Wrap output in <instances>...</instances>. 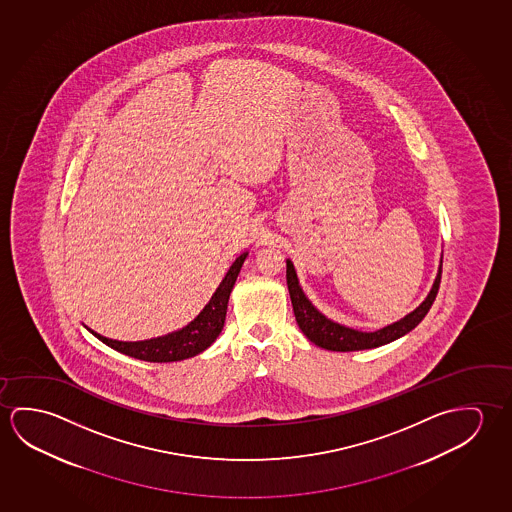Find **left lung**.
<instances>
[{"label": "left lung", "mask_w": 512, "mask_h": 512, "mask_svg": "<svg viewBox=\"0 0 512 512\" xmlns=\"http://www.w3.org/2000/svg\"><path fill=\"white\" fill-rule=\"evenodd\" d=\"M441 268H443V260H441L438 276L434 279V284L430 288L427 299L418 308L411 311L402 320H398L395 324L386 325L375 333L356 331V329H350V327L336 324L333 320L325 318L302 292L301 284H299L295 268H293V263L290 260H286V284H288V292H290V299H292L295 320L301 327L302 333L306 334V338L313 341L318 347H322V349L334 350V352H352V350L381 347V345L398 340L404 334L413 331L414 327L420 324L425 315L429 313L432 302L436 301L439 283H441Z\"/></svg>", "instance_id": "obj_1"}]
</instances>
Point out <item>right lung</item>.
<instances>
[{"label":"right lung","instance_id":"add662e5","mask_svg":"<svg viewBox=\"0 0 512 512\" xmlns=\"http://www.w3.org/2000/svg\"><path fill=\"white\" fill-rule=\"evenodd\" d=\"M245 258H247V252L236 258L235 263L229 267L228 274L219 284V288L211 295L210 302L204 306L203 311L179 331L144 341L110 340V338H105L90 329L89 331L108 347H112L126 356L140 359V361L171 363V361H181V359L197 356L217 340V336L224 327L229 293L235 286L236 277L240 274V268L244 265Z\"/></svg>","mask_w":512,"mask_h":512}]
</instances>
